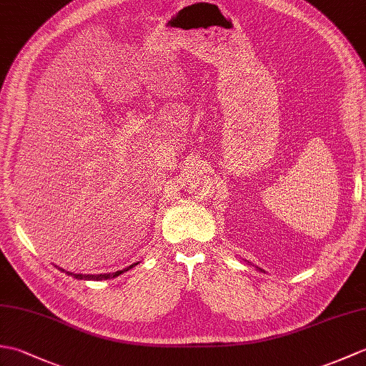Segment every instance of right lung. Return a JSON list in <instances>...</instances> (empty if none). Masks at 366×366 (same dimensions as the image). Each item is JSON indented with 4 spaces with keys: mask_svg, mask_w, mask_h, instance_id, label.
I'll return each mask as SVG.
<instances>
[{
    "mask_svg": "<svg viewBox=\"0 0 366 366\" xmlns=\"http://www.w3.org/2000/svg\"><path fill=\"white\" fill-rule=\"evenodd\" d=\"M138 262H135V264H132V266H129V267H126V269H122V270H118V272H114V274H99V275H81V274H72V272H66L64 269H61L63 272H66L67 275H72L74 278H79V280H108V278H114V277H118V275H121V274H124V272H127L129 269H132L134 266H137Z\"/></svg>",
    "mask_w": 366,
    "mask_h": 366,
    "instance_id": "1",
    "label": "right lung"
}]
</instances>
